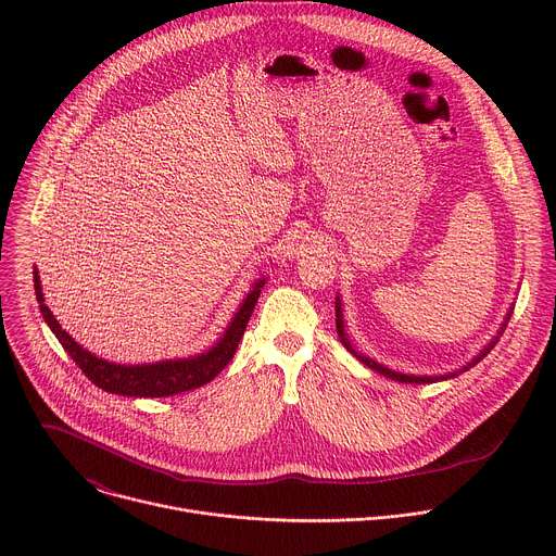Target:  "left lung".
Instances as JSON below:
<instances>
[{"mask_svg": "<svg viewBox=\"0 0 556 556\" xmlns=\"http://www.w3.org/2000/svg\"><path fill=\"white\" fill-rule=\"evenodd\" d=\"M337 334H339V339H341V343L363 363V365H367L369 369H374V371H378V374H382V376H387V378H391V380H399V382H435V380H444V378H451V376H457V374H451V376H407V374H401V371H391L389 367H382V365H378L376 361H371V358H367V356H363V354H358L352 345H350V341H348V337H345V330H343V316H341V305H339V299H337ZM497 341V339H495ZM495 341L478 356L475 358L472 363H468V367H472V365H478L493 348H495ZM468 367H464V369H468Z\"/></svg>", "mask_w": 556, "mask_h": 556, "instance_id": "left-lung-1", "label": "left lung"}]
</instances>
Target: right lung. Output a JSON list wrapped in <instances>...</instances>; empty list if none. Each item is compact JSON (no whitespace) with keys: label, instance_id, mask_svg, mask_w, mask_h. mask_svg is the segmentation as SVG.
Wrapping results in <instances>:
<instances>
[{"label":"right lung","instance_id":"1","mask_svg":"<svg viewBox=\"0 0 556 556\" xmlns=\"http://www.w3.org/2000/svg\"><path fill=\"white\" fill-rule=\"evenodd\" d=\"M262 283L264 281L255 283V288L242 303L240 312L235 314L232 324L224 332L222 341L206 354H200L195 358H185V361H163L153 365H114L103 358H97L94 354H90L88 350L78 345L65 330H61L52 312L43 303L39 275L35 270V294L39 301V309L43 314L46 324L63 345V350L78 365V369H81L103 391L118 393V395H136V399H167V395L191 391L211 382L232 361V354L247 332L251 314L260 299Z\"/></svg>","mask_w":556,"mask_h":556}]
</instances>
